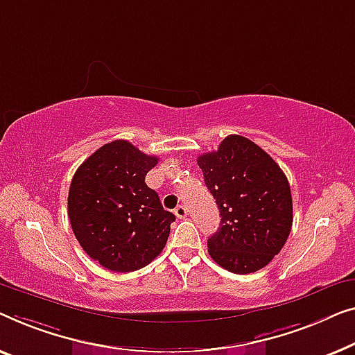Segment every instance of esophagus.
<instances>
[{
  "label": "esophagus",
  "instance_id": "obj_1",
  "mask_svg": "<svg viewBox=\"0 0 355 355\" xmlns=\"http://www.w3.org/2000/svg\"><path fill=\"white\" fill-rule=\"evenodd\" d=\"M173 214H175L178 218H184V217H187V207H184V206H177L175 211H173Z\"/></svg>",
  "mask_w": 355,
  "mask_h": 355
}]
</instances>
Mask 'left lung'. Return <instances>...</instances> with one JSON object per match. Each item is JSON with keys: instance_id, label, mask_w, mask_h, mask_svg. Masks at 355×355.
<instances>
[{"instance_id": "obj_1", "label": "left lung", "mask_w": 355, "mask_h": 355, "mask_svg": "<svg viewBox=\"0 0 355 355\" xmlns=\"http://www.w3.org/2000/svg\"><path fill=\"white\" fill-rule=\"evenodd\" d=\"M204 183L220 209L209 256L228 272L261 270L286 243L293 225L288 178L261 146L228 135L217 151L198 157Z\"/></svg>"}]
</instances>
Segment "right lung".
<instances>
[{"instance_id": "right-lung-1", "label": "right lung", "mask_w": 355, "mask_h": 355, "mask_svg": "<svg viewBox=\"0 0 355 355\" xmlns=\"http://www.w3.org/2000/svg\"><path fill=\"white\" fill-rule=\"evenodd\" d=\"M157 162L156 156L116 139L94 151L72 178L67 207L73 234L107 270H139L166 246L175 216L144 183Z\"/></svg>"}]
</instances>
